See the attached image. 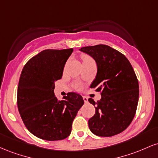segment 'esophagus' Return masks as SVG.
Wrapping results in <instances>:
<instances>
[{
  "instance_id": "esophagus-1",
  "label": "esophagus",
  "mask_w": 158,
  "mask_h": 158,
  "mask_svg": "<svg viewBox=\"0 0 158 158\" xmlns=\"http://www.w3.org/2000/svg\"><path fill=\"white\" fill-rule=\"evenodd\" d=\"M83 100H84V102L85 103H87V102H88V98H87L86 97H83Z\"/></svg>"
}]
</instances>
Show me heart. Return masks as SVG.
Listing matches in <instances>:
<instances>
[{
  "mask_svg": "<svg viewBox=\"0 0 158 158\" xmlns=\"http://www.w3.org/2000/svg\"><path fill=\"white\" fill-rule=\"evenodd\" d=\"M82 60H83V62H85V61L92 60V59H90V57H88V56H83V57H82Z\"/></svg>",
  "mask_w": 158,
  "mask_h": 158,
  "instance_id": "heart-1",
  "label": "heart"
}]
</instances>
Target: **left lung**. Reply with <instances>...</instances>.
Listing matches in <instances>:
<instances>
[{
    "instance_id": "left-lung-1",
    "label": "left lung",
    "mask_w": 158,
    "mask_h": 158,
    "mask_svg": "<svg viewBox=\"0 0 158 158\" xmlns=\"http://www.w3.org/2000/svg\"><path fill=\"white\" fill-rule=\"evenodd\" d=\"M95 60L97 72L90 85L101 92L100 100L91 98L95 106L88 120L90 131L99 137H111L128 128L135 117L139 99V84L131 63L123 54L108 45L79 49Z\"/></svg>"
}]
</instances>
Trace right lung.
<instances>
[{
	"label": "right lung",
	"mask_w": 158,
	"mask_h": 158,
	"mask_svg": "<svg viewBox=\"0 0 158 158\" xmlns=\"http://www.w3.org/2000/svg\"><path fill=\"white\" fill-rule=\"evenodd\" d=\"M73 50H45L23 67L17 103L27 129L45 140H60L71 133L72 123L84 105L80 94L68 93L61 100L54 94L56 81L61 79L65 63Z\"/></svg>",
	"instance_id": "obj_1"
}]
</instances>
